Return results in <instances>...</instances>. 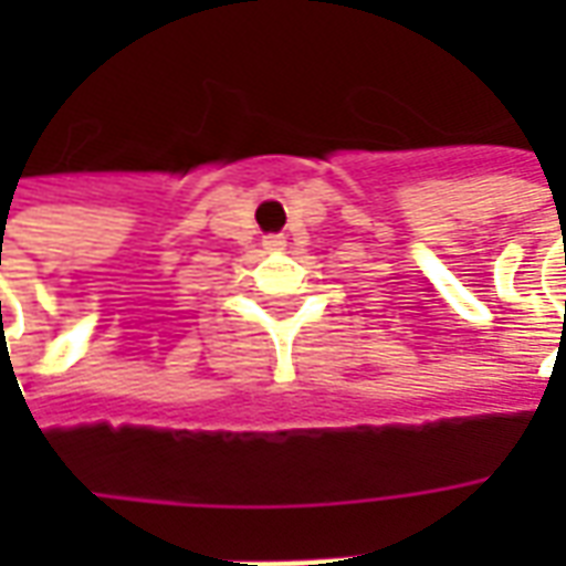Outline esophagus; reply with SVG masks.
Listing matches in <instances>:
<instances>
[{"label": "esophagus", "instance_id": "1", "mask_svg": "<svg viewBox=\"0 0 566 566\" xmlns=\"http://www.w3.org/2000/svg\"><path fill=\"white\" fill-rule=\"evenodd\" d=\"M263 248H266V251H282V248H284V235H279V233L263 235Z\"/></svg>", "mask_w": 566, "mask_h": 566}]
</instances>
